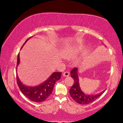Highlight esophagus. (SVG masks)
I'll list each match as a JSON object with an SVG mask.
<instances>
[{"mask_svg":"<svg viewBox=\"0 0 123 123\" xmlns=\"http://www.w3.org/2000/svg\"><path fill=\"white\" fill-rule=\"evenodd\" d=\"M69 75H70L69 72L68 71H65L63 74V75L64 77H68Z\"/></svg>","mask_w":123,"mask_h":123,"instance_id":"obj_1","label":"esophagus"}]
</instances>
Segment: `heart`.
I'll return each mask as SVG.
<instances>
[{
    "mask_svg": "<svg viewBox=\"0 0 123 123\" xmlns=\"http://www.w3.org/2000/svg\"><path fill=\"white\" fill-rule=\"evenodd\" d=\"M82 50V46L79 44H74L64 48L62 51L63 57L69 60H71L76 57Z\"/></svg>",
    "mask_w": 123,
    "mask_h": 123,
    "instance_id": "obj_1",
    "label": "heart"
}]
</instances>
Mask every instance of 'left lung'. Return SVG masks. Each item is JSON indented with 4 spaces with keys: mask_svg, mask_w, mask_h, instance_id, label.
I'll use <instances>...</instances> for the list:
<instances>
[{
    "mask_svg": "<svg viewBox=\"0 0 123 123\" xmlns=\"http://www.w3.org/2000/svg\"><path fill=\"white\" fill-rule=\"evenodd\" d=\"M70 74L71 77L74 79V83L70 88L69 92L72 99L77 103L81 105H87L91 103L105 92V90H104L100 93L96 95H88L83 93L79 85L78 68H75L72 69L70 72Z\"/></svg>",
    "mask_w": 123,
    "mask_h": 123,
    "instance_id": "1",
    "label": "left lung"
}]
</instances>
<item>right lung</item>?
I'll use <instances>...</instances> for the list:
<instances>
[{
	"label": "right lung",
	"instance_id": "1",
	"mask_svg": "<svg viewBox=\"0 0 123 123\" xmlns=\"http://www.w3.org/2000/svg\"><path fill=\"white\" fill-rule=\"evenodd\" d=\"M28 39H30V38ZM28 39L25 41L23 45ZM23 45L21 49L23 48ZM19 53H18L17 56V68L19 66ZM61 76V72H53L45 81L40 85L34 86V87L27 86L23 84L21 81L19 80L17 74L16 75V79L17 85L20 91L27 98L33 101L36 102V103H41L46 100L50 96L53 90L54 84L56 81L60 79Z\"/></svg>",
	"mask_w": 123,
	"mask_h": 123
}]
</instances>
